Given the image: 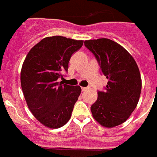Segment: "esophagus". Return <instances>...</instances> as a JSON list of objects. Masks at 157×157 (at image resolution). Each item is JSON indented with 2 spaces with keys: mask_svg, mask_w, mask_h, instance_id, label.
Wrapping results in <instances>:
<instances>
[{
  "mask_svg": "<svg viewBox=\"0 0 157 157\" xmlns=\"http://www.w3.org/2000/svg\"><path fill=\"white\" fill-rule=\"evenodd\" d=\"M88 87H82V91H86V90H88Z\"/></svg>",
  "mask_w": 157,
  "mask_h": 157,
  "instance_id": "34e87169",
  "label": "esophagus"
}]
</instances>
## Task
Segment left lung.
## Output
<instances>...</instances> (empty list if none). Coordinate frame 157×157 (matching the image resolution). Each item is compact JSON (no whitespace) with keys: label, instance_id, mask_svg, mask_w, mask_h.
<instances>
[{"label":"left lung","instance_id":"obj_1","mask_svg":"<svg viewBox=\"0 0 157 157\" xmlns=\"http://www.w3.org/2000/svg\"><path fill=\"white\" fill-rule=\"evenodd\" d=\"M98 60L101 73L109 79L105 91L98 92L91 105L94 118L105 127H114L126 121L139 101L141 79L132 56L118 43L108 38L84 42Z\"/></svg>","mask_w":157,"mask_h":157}]
</instances>
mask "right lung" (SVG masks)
Masks as SVG:
<instances>
[{
    "mask_svg": "<svg viewBox=\"0 0 157 157\" xmlns=\"http://www.w3.org/2000/svg\"><path fill=\"white\" fill-rule=\"evenodd\" d=\"M82 45L83 41L62 36L45 37L30 49L23 62L20 80L25 100L32 114L45 127H61L71 116L81 87L58 79L67 72L72 54Z\"/></svg>",
    "mask_w": 157,
    "mask_h": 157,
    "instance_id": "1",
    "label": "right lung"
}]
</instances>
